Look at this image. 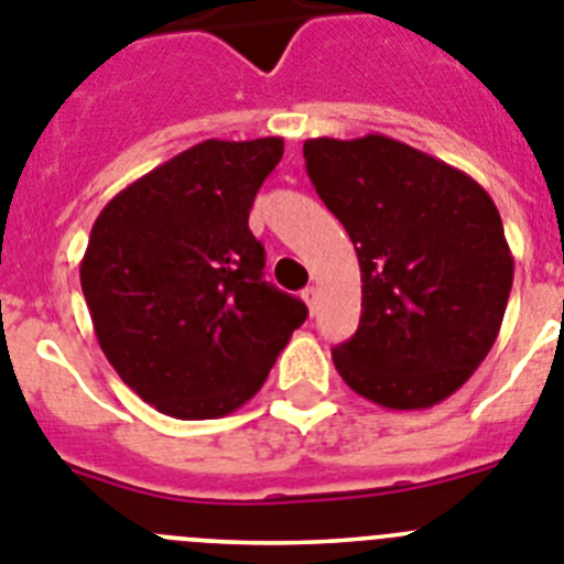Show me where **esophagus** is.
<instances>
[{"label":"esophagus","instance_id":"1","mask_svg":"<svg viewBox=\"0 0 564 564\" xmlns=\"http://www.w3.org/2000/svg\"><path fill=\"white\" fill-rule=\"evenodd\" d=\"M301 297H303V303L310 306V315H315V310H317V289L315 286H306L301 292Z\"/></svg>","mask_w":564,"mask_h":564}]
</instances>
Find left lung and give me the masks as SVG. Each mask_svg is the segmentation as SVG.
Here are the masks:
<instances>
[{
	"label": "left lung",
	"mask_w": 564,
	"mask_h": 564,
	"mask_svg": "<svg viewBox=\"0 0 564 564\" xmlns=\"http://www.w3.org/2000/svg\"><path fill=\"white\" fill-rule=\"evenodd\" d=\"M306 173L360 261V323L332 360L383 409H429L474 375L502 326L513 258L471 175L389 135L310 139Z\"/></svg>",
	"instance_id": "8db88e82"
}]
</instances>
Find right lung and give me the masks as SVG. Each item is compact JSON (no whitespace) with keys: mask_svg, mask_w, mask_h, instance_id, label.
<instances>
[{"mask_svg":"<svg viewBox=\"0 0 564 564\" xmlns=\"http://www.w3.org/2000/svg\"><path fill=\"white\" fill-rule=\"evenodd\" d=\"M283 139L200 141L99 213L82 292L110 366L178 420L241 409L267 380L306 303L263 281L252 200Z\"/></svg>","mask_w":564,"mask_h":564,"instance_id":"add662e5","label":"right lung"}]
</instances>
